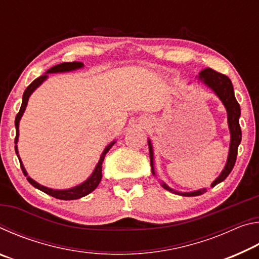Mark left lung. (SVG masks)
I'll return each mask as SVG.
<instances>
[{"label": "left lung", "instance_id": "1", "mask_svg": "<svg viewBox=\"0 0 259 259\" xmlns=\"http://www.w3.org/2000/svg\"><path fill=\"white\" fill-rule=\"evenodd\" d=\"M196 78H198L199 82H201L205 87H208L210 90L213 91V94L216 95L219 98V100L223 103L227 112V124H229L230 135H231L229 155H227V161L224 169L222 170L221 175H219V176L211 183V187H213L216 186L217 184L225 181L226 177L229 176L235 164L236 155H238V147L241 143V137H242L241 128L239 124L241 109H240L239 103L236 102L235 99L233 84H232L230 78L226 75H224V74L218 73L211 68H205L199 73V75L196 76ZM147 143H148V150H150L151 170H152L153 176L156 177V172L154 168V151H153V145L150 138H148ZM160 184L164 190L175 193V194L183 195V196H196L207 192V188H200V190L192 191V192H179V191H175L171 187H169L164 182L161 181Z\"/></svg>", "mask_w": 259, "mask_h": 259}]
</instances>
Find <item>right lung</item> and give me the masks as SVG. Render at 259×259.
Instances as JSON below:
<instances>
[{"instance_id": "1", "label": "right lung", "mask_w": 259, "mask_h": 259, "mask_svg": "<svg viewBox=\"0 0 259 259\" xmlns=\"http://www.w3.org/2000/svg\"><path fill=\"white\" fill-rule=\"evenodd\" d=\"M83 67H84V64L81 63V61H72V63H63V64L56 65V66L51 67L50 69H48L46 74H43L42 76L37 77L36 80H34L27 88H26L25 93L23 95V103H21V107L19 109V113L17 114L16 120H15V125H16L15 150H16V154L19 159L21 170H23L24 175L26 176V178H27V181L30 184H32V185L35 188H37V190H40L42 192L47 193V194H49L51 196H54V198L60 199V200H76V199H80V198H83V196L90 194L91 192L95 191L96 188H97L100 181H102V176H103L102 168H103V162H104V159H105V155L107 154V152L111 150L112 146L116 143V140H113L112 143H109L108 145L104 148V151L102 153V155H100V157H99L97 164H96V166H95L93 174H91L84 182H82L81 184H78V185L74 186V187L66 188V190H54V188L43 186V185H41V184H38L37 182H35L34 179H32L28 176L27 171H26L25 166L23 164V162H21V159L19 156L18 145H17V143H18V139H19V122L21 120V116H23V114L25 113V109H26V106H27V104H28V99L30 97V95H32L34 91L36 90L37 88L40 87L42 83L47 80L48 74L72 72V71H76V69H80V68H83Z\"/></svg>"}]
</instances>
